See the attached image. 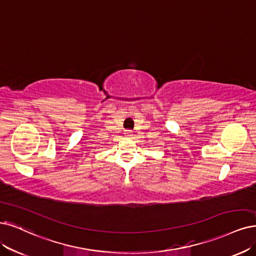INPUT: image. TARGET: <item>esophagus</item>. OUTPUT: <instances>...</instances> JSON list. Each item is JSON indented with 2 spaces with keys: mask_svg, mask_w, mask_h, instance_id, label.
<instances>
[{
  "mask_svg": "<svg viewBox=\"0 0 256 256\" xmlns=\"http://www.w3.org/2000/svg\"><path fill=\"white\" fill-rule=\"evenodd\" d=\"M124 135H126V137H130V136H132V132H130V130H126V132H124Z\"/></svg>",
  "mask_w": 256,
  "mask_h": 256,
  "instance_id": "esophagus-1",
  "label": "esophagus"
}]
</instances>
